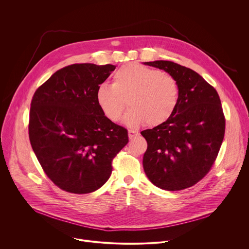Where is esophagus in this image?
<instances>
[{"label": "esophagus", "mask_w": 249, "mask_h": 249, "mask_svg": "<svg viewBox=\"0 0 249 249\" xmlns=\"http://www.w3.org/2000/svg\"><path fill=\"white\" fill-rule=\"evenodd\" d=\"M128 135H129V139H134V138H136L137 136H139V132L138 131H135V130H132V129H130L129 131H128Z\"/></svg>", "instance_id": "esophagus-1"}]
</instances>
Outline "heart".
<instances>
[{"instance_id": "b5f03b06", "label": "heart", "mask_w": 249, "mask_h": 249, "mask_svg": "<svg viewBox=\"0 0 249 249\" xmlns=\"http://www.w3.org/2000/svg\"><path fill=\"white\" fill-rule=\"evenodd\" d=\"M95 98L104 116L112 122L121 120L129 103L131 108L125 117L129 126H158L174 113L179 86L160 70L130 63L116 71L112 86L103 84L97 88Z\"/></svg>"}]
</instances>
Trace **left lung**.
I'll use <instances>...</instances> for the list:
<instances>
[{"instance_id": "1", "label": "left lung", "mask_w": 249, "mask_h": 249, "mask_svg": "<svg viewBox=\"0 0 249 249\" xmlns=\"http://www.w3.org/2000/svg\"><path fill=\"white\" fill-rule=\"evenodd\" d=\"M171 75L179 86V100L171 117L141 132L148 148L144 170L157 187L183 190L199 182L221 149L226 118L220 96L195 71L170 61L146 62Z\"/></svg>"}]
</instances>
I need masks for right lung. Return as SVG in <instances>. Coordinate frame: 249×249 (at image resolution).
Masks as SVG:
<instances>
[{
    "instance_id": "add662e5",
    "label": "right lung",
    "mask_w": 249,
    "mask_h": 249,
    "mask_svg": "<svg viewBox=\"0 0 249 249\" xmlns=\"http://www.w3.org/2000/svg\"><path fill=\"white\" fill-rule=\"evenodd\" d=\"M115 66L73 64L34 92L28 135L49 179L60 189L87 194L108 180L112 160L128 143V131L106 118L96 89Z\"/></svg>"
}]
</instances>
